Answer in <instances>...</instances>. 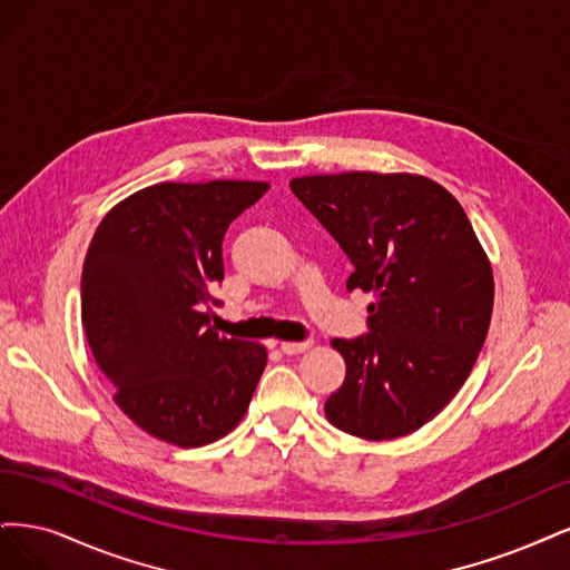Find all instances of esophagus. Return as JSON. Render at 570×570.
I'll return each mask as SVG.
<instances>
[{
	"label": "esophagus",
	"instance_id": "esophagus-1",
	"mask_svg": "<svg viewBox=\"0 0 570 570\" xmlns=\"http://www.w3.org/2000/svg\"><path fill=\"white\" fill-rule=\"evenodd\" d=\"M312 345V341H284L282 343V353L284 355H298V353H305L307 351V347Z\"/></svg>",
	"mask_w": 570,
	"mask_h": 570
}]
</instances>
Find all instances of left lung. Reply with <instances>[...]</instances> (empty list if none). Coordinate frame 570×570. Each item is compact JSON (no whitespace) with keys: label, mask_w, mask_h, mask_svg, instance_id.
I'll use <instances>...</instances> for the list:
<instances>
[{"label":"left lung","mask_w":570,"mask_h":570,"mask_svg":"<svg viewBox=\"0 0 570 570\" xmlns=\"http://www.w3.org/2000/svg\"><path fill=\"white\" fill-rule=\"evenodd\" d=\"M291 191L353 263L347 291L376 293L366 334L332 343L345 381L326 419L366 440L421 429L469 379L492 315V269L464 208L419 175H315Z\"/></svg>","instance_id":"8db88e82"}]
</instances>
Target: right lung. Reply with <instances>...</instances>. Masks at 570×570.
Masks as SVG:
<instances>
[{
    "label": "right lung",
    "mask_w": 570,
    "mask_h": 570,
    "mask_svg": "<svg viewBox=\"0 0 570 570\" xmlns=\"http://www.w3.org/2000/svg\"><path fill=\"white\" fill-rule=\"evenodd\" d=\"M265 181H163L125 198L91 238L82 326L118 407L165 443L200 448L248 410L267 364L261 343L219 336L210 288L223 238L267 194Z\"/></svg>",
    "instance_id": "right-lung-1"
}]
</instances>
